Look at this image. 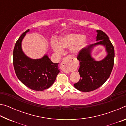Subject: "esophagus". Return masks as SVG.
Returning a JSON list of instances; mask_svg holds the SVG:
<instances>
[{
    "label": "esophagus",
    "mask_w": 126,
    "mask_h": 126,
    "mask_svg": "<svg viewBox=\"0 0 126 126\" xmlns=\"http://www.w3.org/2000/svg\"><path fill=\"white\" fill-rule=\"evenodd\" d=\"M60 68L62 71L67 73L73 71L74 69V67L72 63V59L69 57H65L61 63Z\"/></svg>",
    "instance_id": "obj_1"
}]
</instances>
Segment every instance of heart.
<instances>
[{
	"instance_id": "heart-1",
	"label": "heart",
	"mask_w": 126,
	"mask_h": 126,
	"mask_svg": "<svg viewBox=\"0 0 126 126\" xmlns=\"http://www.w3.org/2000/svg\"><path fill=\"white\" fill-rule=\"evenodd\" d=\"M83 39V35L78 34H72L67 35L59 38V44L55 42H53L52 44V47L53 49L55 52L61 53L62 52V49L60 47L61 46L64 48H70L78 43V42H80ZM80 44H78L72 48V52L74 54H77L80 52Z\"/></svg>"
}]
</instances>
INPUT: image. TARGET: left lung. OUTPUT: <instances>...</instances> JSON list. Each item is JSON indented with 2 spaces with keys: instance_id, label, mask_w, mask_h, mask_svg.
<instances>
[{
  "instance_id": "1",
  "label": "left lung",
  "mask_w": 126,
  "mask_h": 126,
  "mask_svg": "<svg viewBox=\"0 0 126 126\" xmlns=\"http://www.w3.org/2000/svg\"><path fill=\"white\" fill-rule=\"evenodd\" d=\"M97 43L88 46L79 52L78 69L80 79L74 86L82 92H90L102 86L108 79L114 65V49L109 38L101 30H97ZM103 45L108 54L101 61H95L91 56V50L95 46Z\"/></svg>"
}]
</instances>
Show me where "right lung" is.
I'll return each mask as SVG.
<instances>
[{
  "label": "right lung",
  "instance_id": "obj_1",
  "mask_svg": "<svg viewBox=\"0 0 126 126\" xmlns=\"http://www.w3.org/2000/svg\"><path fill=\"white\" fill-rule=\"evenodd\" d=\"M29 29L17 40L13 50V66L19 79L25 86L34 91H43L52 86L59 73L58 64L51 61L47 55L42 58L32 59L23 52L22 42Z\"/></svg>",
  "mask_w": 126,
  "mask_h": 126
}]
</instances>
